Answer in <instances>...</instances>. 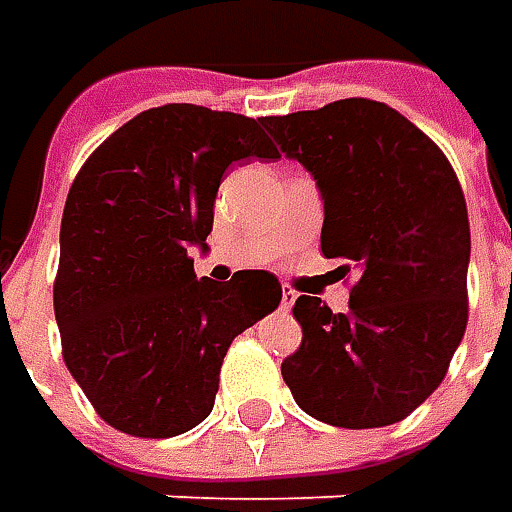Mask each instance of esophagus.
Returning a JSON list of instances; mask_svg holds the SVG:
<instances>
[{"label":"esophagus","instance_id":"esophagus-1","mask_svg":"<svg viewBox=\"0 0 512 512\" xmlns=\"http://www.w3.org/2000/svg\"><path fill=\"white\" fill-rule=\"evenodd\" d=\"M293 302H296V293L290 287H282V307H293Z\"/></svg>","mask_w":512,"mask_h":512}]
</instances>
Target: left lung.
I'll list each match as a JSON object with an SVG mask.
<instances>
[{"label": "left lung", "mask_w": 512, "mask_h": 512, "mask_svg": "<svg viewBox=\"0 0 512 512\" xmlns=\"http://www.w3.org/2000/svg\"><path fill=\"white\" fill-rule=\"evenodd\" d=\"M262 125L316 179L322 253L359 270L347 313L296 299L302 344L282 362L285 384L333 427L402 422L442 384L467 327L462 185L439 145L384 102L339 99Z\"/></svg>", "instance_id": "obj_1"}]
</instances>
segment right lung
<instances>
[{"label": "right lung", "instance_id": "right-lung-1", "mask_svg": "<svg viewBox=\"0 0 512 512\" xmlns=\"http://www.w3.org/2000/svg\"><path fill=\"white\" fill-rule=\"evenodd\" d=\"M279 159L259 119L202 105L133 116L70 185L53 310L70 376L93 410L139 439L205 422L230 342L282 302L267 270L196 279L222 176Z\"/></svg>", "mask_w": 512, "mask_h": 512}]
</instances>
